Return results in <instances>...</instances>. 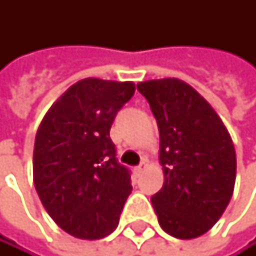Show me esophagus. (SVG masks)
Segmentation results:
<instances>
[{"label":"esophagus","mask_w":256,"mask_h":256,"mask_svg":"<svg viewBox=\"0 0 256 256\" xmlns=\"http://www.w3.org/2000/svg\"><path fill=\"white\" fill-rule=\"evenodd\" d=\"M146 167H147V164H146V162L142 161V162H141L140 166H136V167H135V169H134L135 175H136V176H140V175H141V174L144 172V169H146Z\"/></svg>","instance_id":"obj_1"}]
</instances>
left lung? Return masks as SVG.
Here are the masks:
<instances>
[{
    "label": "left lung",
    "mask_w": 256,
    "mask_h": 256,
    "mask_svg": "<svg viewBox=\"0 0 256 256\" xmlns=\"http://www.w3.org/2000/svg\"><path fill=\"white\" fill-rule=\"evenodd\" d=\"M160 130L164 184L152 196L166 234L192 240L221 218L234 194L236 155L218 114L176 78L140 82Z\"/></svg>",
    "instance_id": "1"
}]
</instances>
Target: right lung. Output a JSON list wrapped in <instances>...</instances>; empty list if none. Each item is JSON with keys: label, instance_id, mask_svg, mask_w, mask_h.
<instances>
[{"label": "right lung", "instance_id": "right-lung-1", "mask_svg": "<svg viewBox=\"0 0 256 256\" xmlns=\"http://www.w3.org/2000/svg\"><path fill=\"white\" fill-rule=\"evenodd\" d=\"M135 94L132 81L86 78L54 102L35 136L34 182L47 214L81 240L112 234L132 192L110 127Z\"/></svg>", "mask_w": 256, "mask_h": 256}]
</instances>
